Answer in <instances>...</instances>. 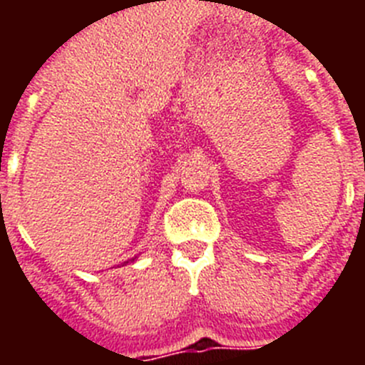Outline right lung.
Wrapping results in <instances>:
<instances>
[{
    "instance_id": "1",
    "label": "right lung",
    "mask_w": 365,
    "mask_h": 365,
    "mask_svg": "<svg viewBox=\"0 0 365 365\" xmlns=\"http://www.w3.org/2000/svg\"><path fill=\"white\" fill-rule=\"evenodd\" d=\"M130 261H135V257H133V259H130ZM130 261H124V265H125V263H130Z\"/></svg>"
}]
</instances>
